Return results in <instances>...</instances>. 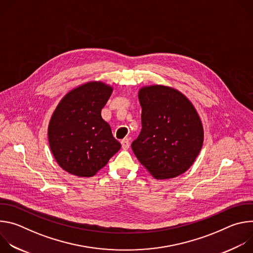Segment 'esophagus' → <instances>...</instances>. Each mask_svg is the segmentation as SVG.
<instances>
[{
  "mask_svg": "<svg viewBox=\"0 0 253 253\" xmlns=\"http://www.w3.org/2000/svg\"><path fill=\"white\" fill-rule=\"evenodd\" d=\"M121 144H122V148L124 150H128L129 146H130V142H129V139L128 138H124L122 141H121Z\"/></svg>",
  "mask_w": 253,
  "mask_h": 253,
  "instance_id": "esophagus-1",
  "label": "esophagus"
}]
</instances>
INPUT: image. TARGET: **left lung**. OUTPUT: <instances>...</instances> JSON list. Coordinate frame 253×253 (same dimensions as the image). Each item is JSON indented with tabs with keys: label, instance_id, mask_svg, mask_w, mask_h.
Returning <instances> with one entry per match:
<instances>
[{
	"label": "left lung",
	"instance_id": "left-lung-1",
	"mask_svg": "<svg viewBox=\"0 0 253 253\" xmlns=\"http://www.w3.org/2000/svg\"><path fill=\"white\" fill-rule=\"evenodd\" d=\"M142 130L132 143L139 162L156 179L186 172L203 145L201 119L190 100L164 85L143 86L138 92Z\"/></svg>",
	"mask_w": 253,
	"mask_h": 253
}]
</instances>
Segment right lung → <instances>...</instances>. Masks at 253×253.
Here are the masks:
<instances>
[{
    "label": "right lung",
    "mask_w": 253,
    "mask_h": 253,
    "mask_svg": "<svg viewBox=\"0 0 253 253\" xmlns=\"http://www.w3.org/2000/svg\"><path fill=\"white\" fill-rule=\"evenodd\" d=\"M113 87L90 81L70 90L60 100L49 126L51 152L59 166L78 177H92L116 154L121 144L101 116Z\"/></svg>",
    "instance_id": "obj_1"
}]
</instances>
